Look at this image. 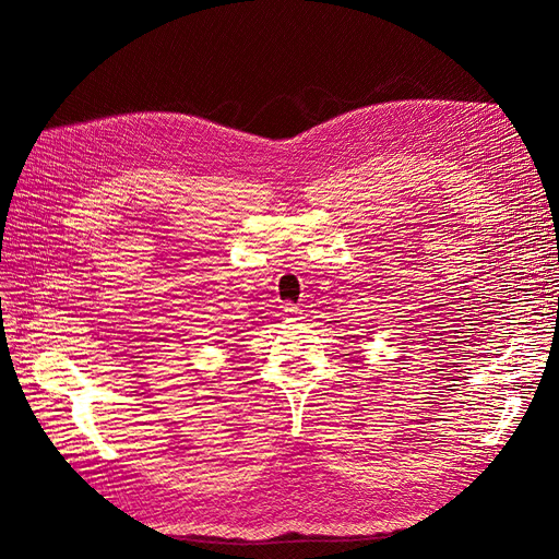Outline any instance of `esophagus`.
<instances>
[{
	"label": "esophagus",
	"instance_id": "esophagus-1",
	"mask_svg": "<svg viewBox=\"0 0 559 559\" xmlns=\"http://www.w3.org/2000/svg\"><path fill=\"white\" fill-rule=\"evenodd\" d=\"M284 312H289L292 319H302V310L298 306H292V302H289V306H286Z\"/></svg>",
	"mask_w": 559,
	"mask_h": 559
}]
</instances>
